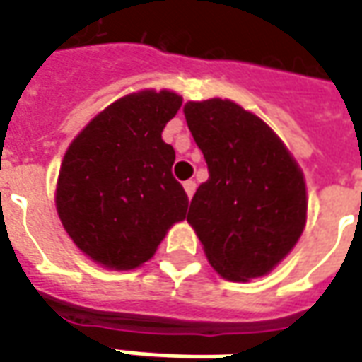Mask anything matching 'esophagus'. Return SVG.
<instances>
[{"mask_svg":"<svg viewBox=\"0 0 362 362\" xmlns=\"http://www.w3.org/2000/svg\"><path fill=\"white\" fill-rule=\"evenodd\" d=\"M183 187H185L187 197L191 199V197L194 194V189H197V183H194V181H185V183H183Z\"/></svg>","mask_w":362,"mask_h":362,"instance_id":"obj_1","label":"esophagus"}]
</instances>
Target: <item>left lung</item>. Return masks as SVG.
I'll use <instances>...</instances> for the list:
<instances>
[{
	"mask_svg": "<svg viewBox=\"0 0 362 362\" xmlns=\"http://www.w3.org/2000/svg\"><path fill=\"white\" fill-rule=\"evenodd\" d=\"M183 112L209 168L187 222L224 279L267 275L306 224L302 171L281 138L240 105L189 101Z\"/></svg>",
	"mask_w": 362,
	"mask_h": 362,
	"instance_id": "obj_1",
	"label": "left lung"
}]
</instances>
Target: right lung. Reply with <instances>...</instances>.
<instances>
[{"label": "right lung", "instance_id": "right-lung-1", "mask_svg": "<svg viewBox=\"0 0 362 362\" xmlns=\"http://www.w3.org/2000/svg\"><path fill=\"white\" fill-rule=\"evenodd\" d=\"M173 91H140L109 105L64 156L56 209L86 255L109 269L140 267L183 220L189 199L161 132L181 109Z\"/></svg>", "mask_w": 362, "mask_h": 362}]
</instances>
